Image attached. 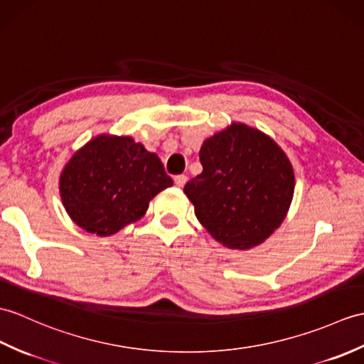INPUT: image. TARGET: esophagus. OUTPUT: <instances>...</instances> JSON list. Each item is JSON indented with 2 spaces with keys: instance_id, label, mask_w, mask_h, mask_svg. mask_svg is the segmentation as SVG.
<instances>
[{
  "instance_id": "obj_1",
  "label": "esophagus",
  "mask_w": 364,
  "mask_h": 364,
  "mask_svg": "<svg viewBox=\"0 0 364 364\" xmlns=\"http://www.w3.org/2000/svg\"><path fill=\"white\" fill-rule=\"evenodd\" d=\"M173 181H175L176 186H178V188H183V186L186 184V181H188V176H186V175H176L175 178H173Z\"/></svg>"
}]
</instances>
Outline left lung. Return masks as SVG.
<instances>
[{"label": "left lung", "instance_id": "8db88e82", "mask_svg": "<svg viewBox=\"0 0 364 364\" xmlns=\"http://www.w3.org/2000/svg\"><path fill=\"white\" fill-rule=\"evenodd\" d=\"M203 172L184 193L198 222L228 248L248 250L277 230L294 192L290 159L277 144L245 124H231L200 149Z\"/></svg>", "mask_w": 364, "mask_h": 364}]
</instances>
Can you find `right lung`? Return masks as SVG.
I'll use <instances>...</instances> for the list:
<instances>
[{
    "mask_svg": "<svg viewBox=\"0 0 364 364\" xmlns=\"http://www.w3.org/2000/svg\"><path fill=\"white\" fill-rule=\"evenodd\" d=\"M172 184L161 159L142 144L100 134L65 166L60 197L75 225L105 237L139 220L150 200Z\"/></svg>",
    "mask_w": 364,
    "mask_h": 364,
    "instance_id": "obj_1",
    "label": "right lung"
}]
</instances>
